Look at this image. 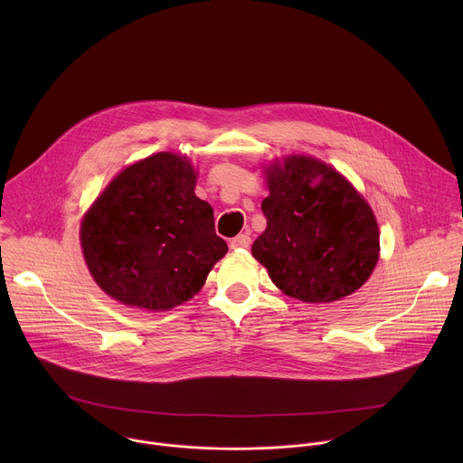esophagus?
I'll use <instances>...</instances> for the list:
<instances>
[{"label": "esophagus", "instance_id": "obj_1", "mask_svg": "<svg viewBox=\"0 0 463 463\" xmlns=\"http://www.w3.org/2000/svg\"><path fill=\"white\" fill-rule=\"evenodd\" d=\"M250 246H251V237L248 233H241V235H237L235 239L230 241L232 250H244V248H250Z\"/></svg>", "mask_w": 463, "mask_h": 463}]
</instances>
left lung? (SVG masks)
<instances>
[{
	"instance_id": "1",
	"label": "left lung",
	"mask_w": 463,
	"mask_h": 463,
	"mask_svg": "<svg viewBox=\"0 0 463 463\" xmlns=\"http://www.w3.org/2000/svg\"><path fill=\"white\" fill-rule=\"evenodd\" d=\"M265 175L267 228L251 251L272 283L307 303L358 290L380 251L378 222L365 199L330 165L308 156H288Z\"/></svg>"
}]
</instances>
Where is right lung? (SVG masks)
Instances as JSON below:
<instances>
[{
	"instance_id": "add662e5",
	"label": "right lung",
	"mask_w": 463,
	"mask_h": 463,
	"mask_svg": "<svg viewBox=\"0 0 463 463\" xmlns=\"http://www.w3.org/2000/svg\"><path fill=\"white\" fill-rule=\"evenodd\" d=\"M194 187L187 158L156 153L127 167L96 199L80 239L92 278L109 296L158 312L198 294L228 246Z\"/></svg>"
}]
</instances>
